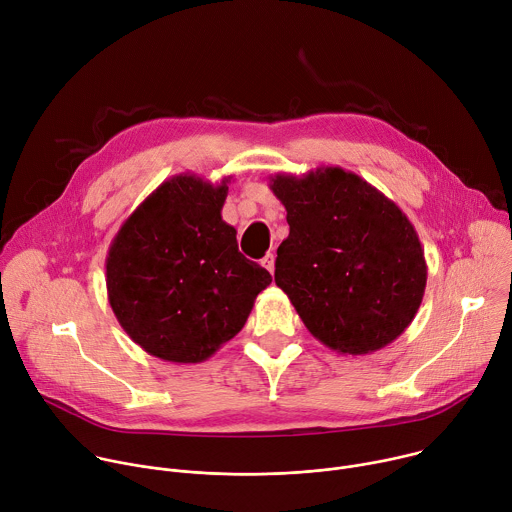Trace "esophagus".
<instances>
[{"instance_id": "esophagus-1", "label": "esophagus", "mask_w": 512, "mask_h": 512, "mask_svg": "<svg viewBox=\"0 0 512 512\" xmlns=\"http://www.w3.org/2000/svg\"><path fill=\"white\" fill-rule=\"evenodd\" d=\"M261 265H263L269 273H273V269H275V257H273V253H267V255L261 259Z\"/></svg>"}]
</instances>
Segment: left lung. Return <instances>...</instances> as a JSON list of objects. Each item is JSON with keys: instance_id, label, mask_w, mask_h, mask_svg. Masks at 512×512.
I'll return each instance as SVG.
<instances>
[{"instance_id": "1", "label": "left lung", "mask_w": 512, "mask_h": 512, "mask_svg": "<svg viewBox=\"0 0 512 512\" xmlns=\"http://www.w3.org/2000/svg\"><path fill=\"white\" fill-rule=\"evenodd\" d=\"M269 188L287 210L275 283L314 338L340 354H369L413 322L427 265L405 212L338 166L275 174Z\"/></svg>"}]
</instances>
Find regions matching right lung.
<instances>
[{
  "mask_svg": "<svg viewBox=\"0 0 512 512\" xmlns=\"http://www.w3.org/2000/svg\"><path fill=\"white\" fill-rule=\"evenodd\" d=\"M229 178L210 184L180 174L145 198L107 255L115 318L145 352L168 362H202L241 332L267 269L237 247L221 216Z\"/></svg>",
  "mask_w": 512,
  "mask_h": 512,
  "instance_id": "right-lung-1",
  "label": "right lung"
}]
</instances>
